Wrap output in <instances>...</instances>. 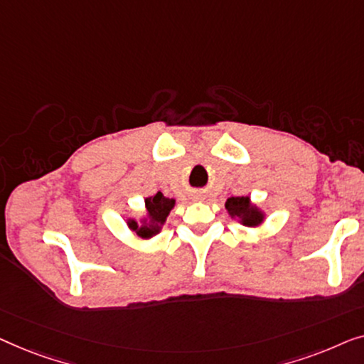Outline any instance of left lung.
<instances>
[{
	"mask_svg": "<svg viewBox=\"0 0 364 364\" xmlns=\"http://www.w3.org/2000/svg\"><path fill=\"white\" fill-rule=\"evenodd\" d=\"M226 211L231 219L242 224L245 228H259L265 221L264 209H260L257 204L252 203L250 196H232L228 198Z\"/></svg>",
	"mask_w": 364,
	"mask_h": 364,
	"instance_id": "8db88e82",
	"label": "left lung"
}]
</instances>
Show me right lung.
Listing matches in <instances>:
<instances>
[{
	"instance_id": "obj_1",
	"label": "right lung",
	"mask_w": 364,
	"mask_h": 364,
	"mask_svg": "<svg viewBox=\"0 0 364 364\" xmlns=\"http://www.w3.org/2000/svg\"><path fill=\"white\" fill-rule=\"evenodd\" d=\"M173 208H175V199L156 193L155 196L145 198V213H143V216L140 219L129 218L127 219V226L138 237L151 239L165 226L166 218L170 216Z\"/></svg>"
}]
</instances>
